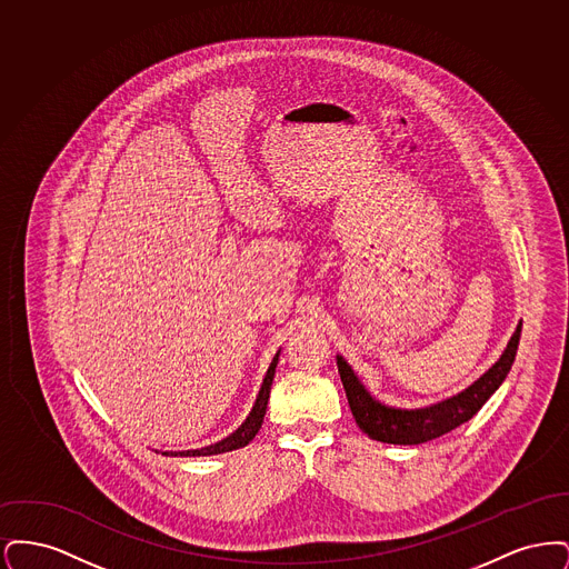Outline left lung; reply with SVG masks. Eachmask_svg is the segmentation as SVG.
<instances>
[{"instance_id":"1","label":"left lung","mask_w":569,"mask_h":569,"mask_svg":"<svg viewBox=\"0 0 569 569\" xmlns=\"http://www.w3.org/2000/svg\"><path fill=\"white\" fill-rule=\"evenodd\" d=\"M520 328L522 325H518L516 328L515 337L510 339L501 358L467 390H462L457 397L441 401L437 406L411 409V411L392 409V407L381 406L378 401H373L371 395L365 390V386L353 376L352 367L341 356H337L339 376L343 381L356 425L371 439L386 441V443H401V446L425 443V441H431L441 435L450 433L462 422L471 420L490 399V395L501 386L506 376L510 373L516 350H518V341H520Z\"/></svg>"}]
</instances>
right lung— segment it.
<instances>
[{
  "label": "right lung",
  "instance_id": "add662e5",
  "mask_svg": "<svg viewBox=\"0 0 569 569\" xmlns=\"http://www.w3.org/2000/svg\"><path fill=\"white\" fill-rule=\"evenodd\" d=\"M277 360H279V353L272 358L271 367L267 371V378L264 383L260 388V395L256 399V406L251 409V413L247 416L243 425L230 435L226 439H221L216 446H209V448H202V450H188V452H174L172 457H213V455H223V452H232V450H239L244 448L256 433L260 431L262 427V420H264V413H267V403H269V395H271L272 378H274V367H277Z\"/></svg>",
  "mask_w": 569,
  "mask_h": 569
}]
</instances>
